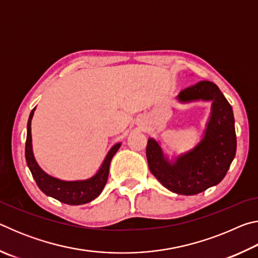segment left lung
Instances as JSON below:
<instances>
[{"mask_svg":"<svg viewBox=\"0 0 258 258\" xmlns=\"http://www.w3.org/2000/svg\"><path fill=\"white\" fill-rule=\"evenodd\" d=\"M181 102L212 101V116L202 142L175 163L165 158L154 139L147 145L150 172L161 184L178 195L192 196L216 185L223 180L237 150L234 117L231 104L220 89L209 81H202L181 91Z\"/></svg>","mask_w":258,"mask_h":258,"instance_id":"1","label":"left lung"}]
</instances>
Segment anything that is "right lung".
Here are the masks:
<instances>
[{
  "label": "right lung",
  "mask_w": 258,
  "mask_h": 258,
  "mask_svg": "<svg viewBox=\"0 0 258 258\" xmlns=\"http://www.w3.org/2000/svg\"><path fill=\"white\" fill-rule=\"evenodd\" d=\"M34 110L35 108L30 112L27 123V139H26L25 156L26 161H27V165L30 172H32V175L37 186L46 196H50V197L67 205H83L92 202L93 199L97 198L101 194L104 185H106L111 158L116 154L117 150L119 149L120 143H117V145L111 148L103 164L101 165V167H100L99 172L93 177L85 181L73 182L58 180V178L52 177L43 172L34 158L32 149V133H30V123H32Z\"/></svg>",
  "instance_id": "1"
}]
</instances>
